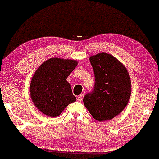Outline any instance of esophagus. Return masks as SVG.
Here are the masks:
<instances>
[{"label": "esophagus", "instance_id": "1", "mask_svg": "<svg viewBox=\"0 0 159 159\" xmlns=\"http://www.w3.org/2000/svg\"><path fill=\"white\" fill-rule=\"evenodd\" d=\"M82 100V95L78 96V97H77V102H81Z\"/></svg>", "mask_w": 159, "mask_h": 159}]
</instances>
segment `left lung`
<instances>
[{
  "mask_svg": "<svg viewBox=\"0 0 159 159\" xmlns=\"http://www.w3.org/2000/svg\"><path fill=\"white\" fill-rule=\"evenodd\" d=\"M95 76L92 92L83 99L95 120H110L126 107L131 95V80L126 67L110 54L100 53L89 58Z\"/></svg>",
  "mask_w": 159,
  "mask_h": 159,
  "instance_id": "1",
  "label": "left lung"
}]
</instances>
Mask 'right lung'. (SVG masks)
<instances>
[{
    "instance_id": "right-lung-1",
    "label": "right lung",
    "mask_w": 159,
    "mask_h": 159,
    "mask_svg": "<svg viewBox=\"0 0 159 159\" xmlns=\"http://www.w3.org/2000/svg\"><path fill=\"white\" fill-rule=\"evenodd\" d=\"M77 66L75 60L53 58L36 70L30 92L34 104L41 113L55 118L76 101L67 78Z\"/></svg>"
}]
</instances>
